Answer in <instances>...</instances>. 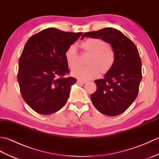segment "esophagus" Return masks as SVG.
<instances>
[{
	"label": "esophagus",
	"mask_w": 159,
	"mask_h": 159,
	"mask_svg": "<svg viewBox=\"0 0 159 159\" xmlns=\"http://www.w3.org/2000/svg\"><path fill=\"white\" fill-rule=\"evenodd\" d=\"M77 84H86L87 83V82H86V81H83V80H77Z\"/></svg>",
	"instance_id": "esophagus-1"
}]
</instances>
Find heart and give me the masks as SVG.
<instances>
[{
  "label": "heart",
  "mask_w": 159,
  "mask_h": 159,
  "mask_svg": "<svg viewBox=\"0 0 159 159\" xmlns=\"http://www.w3.org/2000/svg\"><path fill=\"white\" fill-rule=\"evenodd\" d=\"M85 54L90 55L87 61V67H78L72 71V75L82 80H90L107 73L115 62V52L111 45L98 38H90L80 45ZM65 61L68 67L75 69L78 65V57L75 45H71L65 53Z\"/></svg>",
  "instance_id": "heart-1"
}]
</instances>
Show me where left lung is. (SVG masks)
<instances>
[{
    "instance_id": "left-lung-1",
    "label": "left lung",
    "mask_w": 159,
    "mask_h": 159,
    "mask_svg": "<svg viewBox=\"0 0 159 159\" xmlns=\"http://www.w3.org/2000/svg\"><path fill=\"white\" fill-rule=\"evenodd\" d=\"M101 38L111 45L115 62L103 79L94 83L97 90L90 98L98 111L109 116L122 114L137 98L142 80V61L135 45L122 32L111 28L83 34L82 39Z\"/></svg>"
}]
</instances>
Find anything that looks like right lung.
Wrapping results in <instances>:
<instances>
[{"mask_svg":"<svg viewBox=\"0 0 159 159\" xmlns=\"http://www.w3.org/2000/svg\"><path fill=\"white\" fill-rule=\"evenodd\" d=\"M82 34L51 28L26 42L19 60L17 81L24 100L38 114H54L67 101L77 80L65 77L69 73L65 53Z\"/></svg>","mask_w":159,"mask_h":159,"instance_id":"right-lung-1","label":"right lung"}]
</instances>
